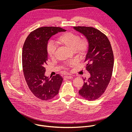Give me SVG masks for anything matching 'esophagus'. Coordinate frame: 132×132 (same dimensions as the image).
Listing matches in <instances>:
<instances>
[{"mask_svg":"<svg viewBox=\"0 0 132 132\" xmlns=\"http://www.w3.org/2000/svg\"><path fill=\"white\" fill-rule=\"evenodd\" d=\"M64 78H66V79H71V78H72V77L71 76H65L64 77Z\"/></svg>","mask_w":132,"mask_h":132,"instance_id":"34e87169","label":"esophagus"}]
</instances>
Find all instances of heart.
Returning <instances> with one entry per match:
<instances>
[{
	"instance_id": "1",
	"label": "heart",
	"mask_w": 132,
	"mask_h": 132,
	"mask_svg": "<svg viewBox=\"0 0 132 132\" xmlns=\"http://www.w3.org/2000/svg\"><path fill=\"white\" fill-rule=\"evenodd\" d=\"M59 44L64 46L75 54L78 55L84 54L88 46V41L86 37H81L78 34L72 32H66L60 35L56 40ZM56 47L52 42H49L46 46V50L50 57H53L55 56ZM72 64L70 63L67 65V67H71Z\"/></svg>"
}]
</instances>
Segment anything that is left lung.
I'll return each instance as SVG.
<instances>
[{
	"label": "left lung",
	"mask_w": 132,
	"mask_h": 132,
	"mask_svg": "<svg viewBox=\"0 0 132 132\" xmlns=\"http://www.w3.org/2000/svg\"><path fill=\"white\" fill-rule=\"evenodd\" d=\"M73 29L82 33L89 43L85 62L90 77L83 79L79 94L85 99L95 100L105 92L112 77L114 65L112 46L107 36L95 28L78 26Z\"/></svg>",
	"instance_id": "8db88e82"
}]
</instances>
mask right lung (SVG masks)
<instances>
[{"label":"right lung","mask_w":132,"mask_h":132,"mask_svg":"<svg viewBox=\"0 0 132 132\" xmlns=\"http://www.w3.org/2000/svg\"><path fill=\"white\" fill-rule=\"evenodd\" d=\"M66 30L60 27H43L32 31L23 44L22 69L29 88L38 99L48 100L57 95L63 78L59 74L52 79L44 75L47 64L46 46L50 37Z\"/></svg>","instance_id":"add662e5"}]
</instances>
